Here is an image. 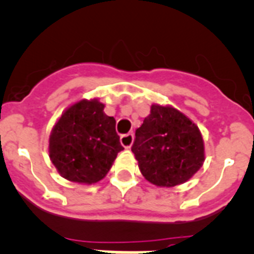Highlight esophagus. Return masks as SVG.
<instances>
[{"mask_svg":"<svg viewBox=\"0 0 254 254\" xmlns=\"http://www.w3.org/2000/svg\"><path fill=\"white\" fill-rule=\"evenodd\" d=\"M132 141H134V135H132V134H124V135H122V138H120V143H122L123 147L127 148V149H129V148L131 147Z\"/></svg>","mask_w":254,"mask_h":254,"instance_id":"obj_1","label":"esophagus"}]
</instances>
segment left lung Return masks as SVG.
<instances>
[{"label": "left lung", "mask_w": 254, "mask_h": 254, "mask_svg": "<svg viewBox=\"0 0 254 254\" xmlns=\"http://www.w3.org/2000/svg\"><path fill=\"white\" fill-rule=\"evenodd\" d=\"M131 152L144 178L173 187L192 177L205 161L204 139L192 120L172 106L153 104L135 130Z\"/></svg>", "instance_id": "1"}]
</instances>
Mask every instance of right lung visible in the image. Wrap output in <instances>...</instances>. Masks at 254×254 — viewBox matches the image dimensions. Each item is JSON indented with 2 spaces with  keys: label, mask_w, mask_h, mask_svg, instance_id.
Returning <instances> with one entry per match:
<instances>
[{
  "label": "right lung",
  "mask_w": 254,
  "mask_h": 254,
  "mask_svg": "<svg viewBox=\"0 0 254 254\" xmlns=\"http://www.w3.org/2000/svg\"><path fill=\"white\" fill-rule=\"evenodd\" d=\"M99 99L81 100L62 114L49 136V157L62 177L77 184L101 181L124 148L116 122Z\"/></svg>",
  "instance_id": "1"
}]
</instances>
